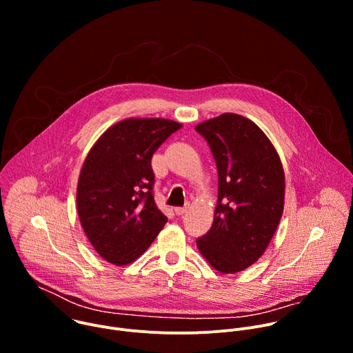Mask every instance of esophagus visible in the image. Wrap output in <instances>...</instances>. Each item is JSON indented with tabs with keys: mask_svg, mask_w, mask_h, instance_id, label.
Returning a JSON list of instances; mask_svg holds the SVG:
<instances>
[{
	"mask_svg": "<svg viewBox=\"0 0 353 353\" xmlns=\"http://www.w3.org/2000/svg\"><path fill=\"white\" fill-rule=\"evenodd\" d=\"M188 205H190V204H185L184 207H177V208L174 210V212H176L177 215H183V214L188 210Z\"/></svg>",
	"mask_w": 353,
	"mask_h": 353,
	"instance_id": "1",
	"label": "esophagus"
}]
</instances>
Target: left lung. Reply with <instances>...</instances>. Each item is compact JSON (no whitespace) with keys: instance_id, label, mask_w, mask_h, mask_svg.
I'll list each match as a JSON object with an SVG mask.
<instances>
[{"instance_id":"8db88e82","label":"left lung","mask_w":353,"mask_h":353,"mask_svg":"<svg viewBox=\"0 0 353 353\" xmlns=\"http://www.w3.org/2000/svg\"><path fill=\"white\" fill-rule=\"evenodd\" d=\"M218 169L212 228L196 239L207 261L223 274L254 264L270 244L283 212L285 174L267 135L233 113L201 123Z\"/></svg>"}]
</instances>
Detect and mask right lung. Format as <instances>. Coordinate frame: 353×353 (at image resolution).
Listing matches in <instances>:
<instances>
[{"label":"right lung","mask_w":353,"mask_h":353,"mask_svg":"<svg viewBox=\"0 0 353 353\" xmlns=\"http://www.w3.org/2000/svg\"><path fill=\"white\" fill-rule=\"evenodd\" d=\"M180 127L165 119H127L89 150L79 174L77 208L86 237L106 261L132 263L168 222L155 203L150 161Z\"/></svg>","instance_id":"1"}]
</instances>
